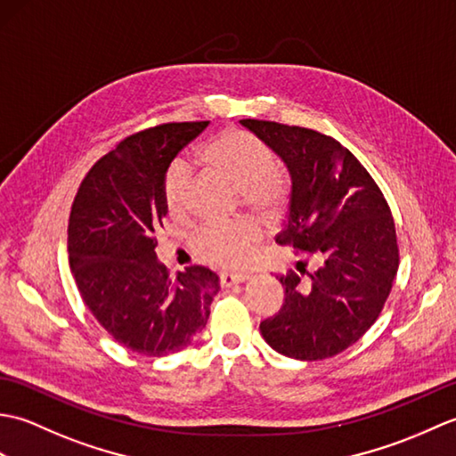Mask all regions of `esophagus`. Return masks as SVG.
<instances>
[{"label": "esophagus", "mask_w": 456, "mask_h": 456, "mask_svg": "<svg viewBox=\"0 0 456 456\" xmlns=\"http://www.w3.org/2000/svg\"><path fill=\"white\" fill-rule=\"evenodd\" d=\"M219 280H221L223 286L231 288V286L243 284L245 280H248V274H231V273H223V274H219Z\"/></svg>", "instance_id": "34e87169"}]
</instances>
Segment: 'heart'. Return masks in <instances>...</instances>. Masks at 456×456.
Returning <instances> with one entry per match:
<instances>
[{"label":"heart","mask_w":456,"mask_h":456,"mask_svg":"<svg viewBox=\"0 0 456 456\" xmlns=\"http://www.w3.org/2000/svg\"><path fill=\"white\" fill-rule=\"evenodd\" d=\"M203 167L221 174L239 190L243 206L265 217H274L288 201V180L276 170V157L256 134L240 129L219 133L200 151ZM162 200L174 221L190 217L193 183L188 164L174 162L164 174ZM255 221L240 219L229 225L206 223L191 237V250L201 263L217 268L245 265L260 240Z\"/></svg>","instance_id":"heart-1"}]
</instances>
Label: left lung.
I'll use <instances>...</instances> for the list:
<instances>
[{"label": "left lung", "instance_id": "left-lung-1", "mask_svg": "<svg viewBox=\"0 0 456 456\" xmlns=\"http://www.w3.org/2000/svg\"><path fill=\"white\" fill-rule=\"evenodd\" d=\"M286 162L292 196L278 245L302 256L280 274L284 304L260 323L265 341L297 361L343 353L380 315L398 273L394 217L374 178L333 137L276 121L240 119ZM309 257L316 268L306 270Z\"/></svg>", "mask_w": 456, "mask_h": 456}]
</instances>
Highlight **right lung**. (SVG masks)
Returning a JSON list of instances; mask_svg holds the SVG:
<instances>
[{"mask_svg": "<svg viewBox=\"0 0 456 456\" xmlns=\"http://www.w3.org/2000/svg\"><path fill=\"white\" fill-rule=\"evenodd\" d=\"M209 121L162 123L125 137L86 174L68 219V256L98 323L133 353L182 351L208 323L219 278L206 266L170 274L157 260L167 216L162 182Z\"/></svg>", "mask_w": 456, "mask_h": 456, "instance_id": "right-lung-1", "label": "right lung"}]
</instances>
